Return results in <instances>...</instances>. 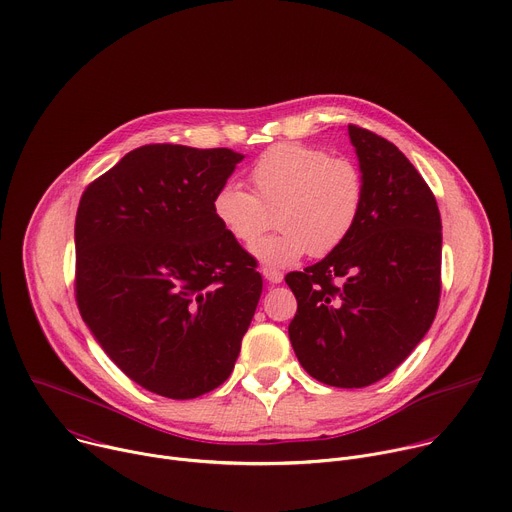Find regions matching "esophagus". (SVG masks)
<instances>
[{
	"label": "esophagus",
	"instance_id": "1",
	"mask_svg": "<svg viewBox=\"0 0 512 512\" xmlns=\"http://www.w3.org/2000/svg\"><path fill=\"white\" fill-rule=\"evenodd\" d=\"M263 277H265L269 283H279V281L283 279V273H281V271H277V269H269V267H265V269H263Z\"/></svg>",
	"mask_w": 512,
	"mask_h": 512
}]
</instances>
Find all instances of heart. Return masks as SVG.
<instances>
[{
    "label": "heart",
    "mask_w": 512,
    "mask_h": 512,
    "mask_svg": "<svg viewBox=\"0 0 512 512\" xmlns=\"http://www.w3.org/2000/svg\"><path fill=\"white\" fill-rule=\"evenodd\" d=\"M249 178L255 194L225 182L212 198V212L235 241L251 243L275 211L280 229L251 245V255L269 269L294 265L308 251L314 257L336 251L354 231L367 196L356 162L302 143L265 150Z\"/></svg>",
    "instance_id": "1"
}]
</instances>
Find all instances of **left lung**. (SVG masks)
Wrapping results in <instances>:
<instances>
[{"instance_id":"left-lung-1","label":"left lung","mask_w":512,"mask_h":512,"mask_svg":"<svg viewBox=\"0 0 512 512\" xmlns=\"http://www.w3.org/2000/svg\"><path fill=\"white\" fill-rule=\"evenodd\" d=\"M367 184L350 237L285 283L298 300L289 340L316 381L369 387L411 354L442 296V216L395 143L348 125Z\"/></svg>"}]
</instances>
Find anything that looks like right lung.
<instances>
[{
	"instance_id": "obj_1",
	"label": "right lung",
	"mask_w": 512,
	"mask_h": 512,
	"mask_svg": "<svg viewBox=\"0 0 512 512\" xmlns=\"http://www.w3.org/2000/svg\"><path fill=\"white\" fill-rule=\"evenodd\" d=\"M241 154L150 143L93 180L75 221V298L137 385L194 399L223 385L259 304L253 257L214 218Z\"/></svg>"
}]
</instances>
